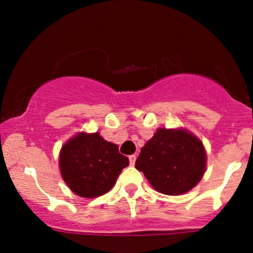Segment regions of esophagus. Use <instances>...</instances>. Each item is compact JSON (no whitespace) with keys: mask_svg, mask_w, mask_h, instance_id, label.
I'll use <instances>...</instances> for the list:
<instances>
[{"mask_svg":"<svg viewBox=\"0 0 253 253\" xmlns=\"http://www.w3.org/2000/svg\"><path fill=\"white\" fill-rule=\"evenodd\" d=\"M135 159H136L135 155L129 156V163H130V165H134V163H135Z\"/></svg>","mask_w":253,"mask_h":253,"instance_id":"1","label":"esophagus"}]
</instances>
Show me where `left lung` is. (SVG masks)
Wrapping results in <instances>:
<instances>
[{"instance_id": "8db88e82", "label": "left lung", "mask_w": 253, "mask_h": 253, "mask_svg": "<svg viewBox=\"0 0 253 253\" xmlns=\"http://www.w3.org/2000/svg\"><path fill=\"white\" fill-rule=\"evenodd\" d=\"M135 168L159 193L181 195L201 181L205 147L187 130L159 128L141 149Z\"/></svg>"}]
</instances>
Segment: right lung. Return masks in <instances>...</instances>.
Returning <instances> with one entry per match:
<instances>
[{
    "instance_id": "add662e5",
    "label": "right lung",
    "mask_w": 253,
    "mask_h": 253,
    "mask_svg": "<svg viewBox=\"0 0 253 253\" xmlns=\"http://www.w3.org/2000/svg\"><path fill=\"white\" fill-rule=\"evenodd\" d=\"M128 164L118 145L98 133H80L64 145L59 156L60 172L69 188L78 196L91 199L112 189Z\"/></svg>"
}]
</instances>
